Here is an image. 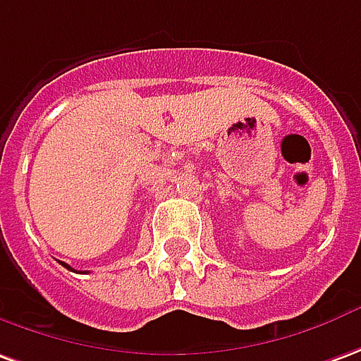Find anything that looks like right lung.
<instances>
[{"label":"right lung","instance_id":"right-lung-1","mask_svg":"<svg viewBox=\"0 0 361 361\" xmlns=\"http://www.w3.org/2000/svg\"><path fill=\"white\" fill-rule=\"evenodd\" d=\"M61 263H62V261H61ZM62 265H64V267H66V269H71V271H74V269H72V267H71V265H66V263H62Z\"/></svg>","mask_w":361,"mask_h":361}]
</instances>
